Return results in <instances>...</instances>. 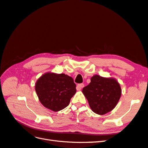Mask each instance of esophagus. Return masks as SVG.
Returning <instances> with one entry per match:
<instances>
[{
	"label": "esophagus",
	"instance_id": "34e87169",
	"mask_svg": "<svg viewBox=\"0 0 148 148\" xmlns=\"http://www.w3.org/2000/svg\"><path fill=\"white\" fill-rule=\"evenodd\" d=\"M84 84H78L77 86V90L78 91H80V90H81V89L84 87Z\"/></svg>",
	"mask_w": 148,
	"mask_h": 148
}]
</instances>
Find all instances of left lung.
Masks as SVG:
<instances>
[{
    "instance_id": "obj_1",
    "label": "left lung",
    "mask_w": 148,
    "mask_h": 148,
    "mask_svg": "<svg viewBox=\"0 0 148 148\" xmlns=\"http://www.w3.org/2000/svg\"><path fill=\"white\" fill-rule=\"evenodd\" d=\"M82 92L93 112L104 115L117 106L122 90L116 79L95 75L91 78L89 85L83 88Z\"/></svg>"
}]
</instances>
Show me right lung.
<instances>
[{"label":"right lung","instance_id":"obj_1","mask_svg":"<svg viewBox=\"0 0 148 148\" xmlns=\"http://www.w3.org/2000/svg\"><path fill=\"white\" fill-rule=\"evenodd\" d=\"M35 90L42 105L54 112L69 105L77 92L76 85L71 77L52 72H47L38 79Z\"/></svg>","mask_w":148,"mask_h":148}]
</instances>
